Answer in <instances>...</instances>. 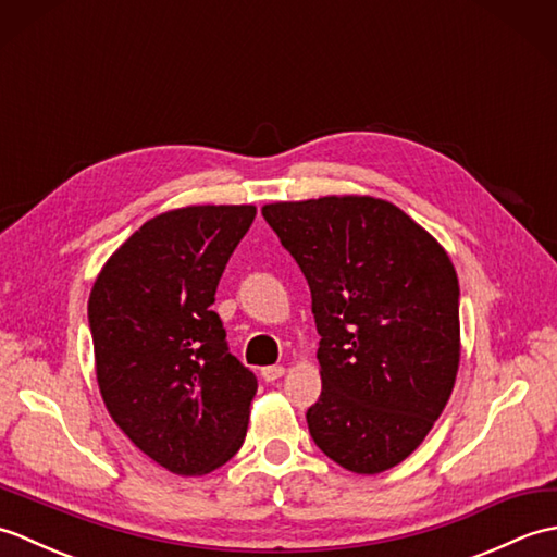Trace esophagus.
Returning a JSON list of instances; mask_svg holds the SVG:
<instances>
[{
	"mask_svg": "<svg viewBox=\"0 0 557 557\" xmlns=\"http://www.w3.org/2000/svg\"><path fill=\"white\" fill-rule=\"evenodd\" d=\"M260 375H263V381L272 383V381H277V377L285 375V366H280V363L265 366V369H260Z\"/></svg>",
	"mask_w": 557,
	"mask_h": 557,
	"instance_id": "esophagus-1",
	"label": "esophagus"
}]
</instances>
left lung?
<instances>
[{"label": "left lung", "mask_w": 557, "mask_h": 557, "mask_svg": "<svg viewBox=\"0 0 557 557\" xmlns=\"http://www.w3.org/2000/svg\"><path fill=\"white\" fill-rule=\"evenodd\" d=\"M311 289L323 389L313 443L354 474L405 461L441 417L459 369V282L445 248L373 196L263 206Z\"/></svg>", "instance_id": "8db88e82"}]
</instances>
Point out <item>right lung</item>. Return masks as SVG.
Returning a JSON list of instances; mask_svg holds the SVG:
<instances>
[{
	"instance_id": "right-lung-1",
	"label": "right lung",
	"mask_w": 557,
	"mask_h": 557,
	"mask_svg": "<svg viewBox=\"0 0 557 557\" xmlns=\"http://www.w3.org/2000/svg\"><path fill=\"white\" fill-rule=\"evenodd\" d=\"M253 218V206L162 212L116 248L90 289L104 407L172 474H210L246 437L258 381L230 354L210 306Z\"/></svg>"
}]
</instances>
